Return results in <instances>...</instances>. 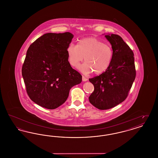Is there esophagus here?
I'll list each match as a JSON object with an SVG mask.
<instances>
[{
    "mask_svg": "<svg viewBox=\"0 0 158 158\" xmlns=\"http://www.w3.org/2000/svg\"><path fill=\"white\" fill-rule=\"evenodd\" d=\"M88 80V79L86 77H85V76H82V81H86Z\"/></svg>",
    "mask_w": 158,
    "mask_h": 158,
    "instance_id": "34e87169",
    "label": "esophagus"
}]
</instances>
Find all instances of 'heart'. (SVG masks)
I'll return each instance as SVG.
<instances>
[{
  "label": "heart",
  "instance_id": "b5f03b06",
  "mask_svg": "<svg viewBox=\"0 0 158 158\" xmlns=\"http://www.w3.org/2000/svg\"><path fill=\"white\" fill-rule=\"evenodd\" d=\"M68 61L72 67H77L84 57L85 61L80 69L88 73L101 74L110 66L113 59L112 48L95 38L80 40L76 45L70 44L66 48Z\"/></svg>",
  "mask_w": 158,
  "mask_h": 158
}]
</instances>
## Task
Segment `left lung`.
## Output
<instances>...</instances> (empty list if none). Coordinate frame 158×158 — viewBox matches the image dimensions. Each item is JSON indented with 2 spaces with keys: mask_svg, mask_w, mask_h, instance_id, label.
<instances>
[{
  "mask_svg": "<svg viewBox=\"0 0 158 158\" xmlns=\"http://www.w3.org/2000/svg\"><path fill=\"white\" fill-rule=\"evenodd\" d=\"M105 36L113 48L111 64L102 74L89 79L94 86L89 102L102 110L113 108L126 99L136 75L134 53L130 47L118 35Z\"/></svg>",
  "mask_w": 158,
  "mask_h": 158,
  "instance_id": "1",
  "label": "left lung"
}]
</instances>
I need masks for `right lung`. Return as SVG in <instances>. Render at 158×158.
<instances>
[{
	"label": "right lung",
	"mask_w": 158,
	"mask_h": 158,
	"mask_svg": "<svg viewBox=\"0 0 158 158\" xmlns=\"http://www.w3.org/2000/svg\"><path fill=\"white\" fill-rule=\"evenodd\" d=\"M73 35L47 33L29 47L22 68L26 90L31 99L53 110L65 102L70 89L82 82V75L71 67L66 48Z\"/></svg>",
	"instance_id": "obj_1"
}]
</instances>
